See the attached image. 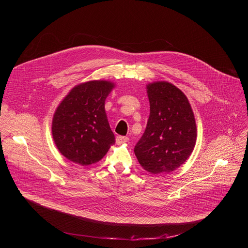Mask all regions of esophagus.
I'll list each match as a JSON object with an SVG mask.
<instances>
[{
  "mask_svg": "<svg viewBox=\"0 0 248 248\" xmlns=\"http://www.w3.org/2000/svg\"><path fill=\"white\" fill-rule=\"evenodd\" d=\"M116 140H117L118 144H123V143H126L127 141L129 140V138L126 137V136H118Z\"/></svg>",
  "mask_w": 248,
  "mask_h": 248,
  "instance_id": "obj_1",
  "label": "esophagus"
}]
</instances>
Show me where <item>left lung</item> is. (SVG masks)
Masks as SVG:
<instances>
[{
    "label": "left lung",
    "mask_w": 248,
    "mask_h": 248,
    "mask_svg": "<svg viewBox=\"0 0 248 248\" xmlns=\"http://www.w3.org/2000/svg\"><path fill=\"white\" fill-rule=\"evenodd\" d=\"M150 115L134 154L144 170L170 172L190 156L196 142L194 115L185 93L167 81L149 83Z\"/></svg>",
    "instance_id": "1"
}]
</instances>
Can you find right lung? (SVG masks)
I'll use <instances>...</instances> for the list:
<instances>
[{
	"label": "right lung",
	"mask_w": 248,
	"mask_h": 248,
	"mask_svg": "<svg viewBox=\"0 0 248 248\" xmlns=\"http://www.w3.org/2000/svg\"><path fill=\"white\" fill-rule=\"evenodd\" d=\"M115 87L107 80H91L75 86L60 103L52 122L59 151L81 166L100 161L116 142L105 112L106 98Z\"/></svg>",
	"instance_id": "right-lung-1"
}]
</instances>
